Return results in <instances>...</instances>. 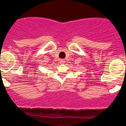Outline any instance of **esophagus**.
Here are the masks:
<instances>
[{
	"label": "esophagus",
	"instance_id": "esophagus-1",
	"mask_svg": "<svg viewBox=\"0 0 126 126\" xmlns=\"http://www.w3.org/2000/svg\"><path fill=\"white\" fill-rule=\"evenodd\" d=\"M60 62L61 64H64V60H60Z\"/></svg>",
	"mask_w": 126,
	"mask_h": 126
}]
</instances>
